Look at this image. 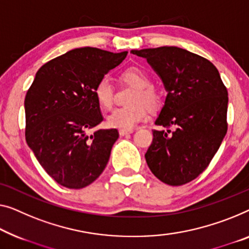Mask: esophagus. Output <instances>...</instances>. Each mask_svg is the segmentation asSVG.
Listing matches in <instances>:
<instances>
[{"label": "esophagus", "instance_id": "1", "mask_svg": "<svg viewBox=\"0 0 249 249\" xmlns=\"http://www.w3.org/2000/svg\"><path fill=\"white\" fill-rule=\"evenodd\" d=\"M132 133H133V129H120V135L121 136L132 134Z\"/></svg>", "mask_w": 249, "mask_h": 249}]
</instances>
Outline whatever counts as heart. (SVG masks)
I'll return each mask as SVG.
<instances>
[{"label":"heart","mask_w":249,"mask_h":249,"mask_svg":"<svg viewBox=\"0 0 249 249\" xmlns=\"http://www.w3.org/2000/svg\"><path fill=\"white\" fill-rule=\"evenodd\" d=\"M122 79L126 83L136 87V90L132 96L131 103L133 105L120 107L114 109L106 117V125L112 128L132 129L146 118L147 107L153 108L159 103V94L153 86H151L152 79L145 70L131 67L122 73ZM94 95L99 106L105 109H109L114 104V87L107 77H103L96 84Z\"/></svg>","instance_id":"heart-1"}]
</instances>
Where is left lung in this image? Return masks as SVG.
I'll return each mask as SVG.
<instances>
[{"mask_svg": "<svg viewBox=\"0 0 249 249\" xmlns=\"http://www.w3.org/2000/svg\"><path fill=\"white\" fill-rule=\"evenodd\" d=\"M145 58L168 95L155 120L145 153L148 168L162 182L182 185L209 165L227 133L228 91L206 58L178 47L132 50Z\"/></svg>", "mask_w": 249, "mask_h": 249, "instance_id": "left-lung-1", "label": "left lung"}]
</instances>
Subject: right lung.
<instances>
[{"label":"right lung","mask_w":249,"mask_h":249,"mask_svg":"<svg viewBox=\"0 0 249 249\" xmlns=\"http://www.w3.org/2000/svg\"><path fill=\"white\" fill-rule=\"evenodd\" d=\"M127 51L77 48L44 64L25 95V140L55 182L81 189L97 179L118 139L116 128L89 129L102 123L96 84L124 60Z\"/></svg>","instance_id":"obj_1"}]
</instances>
